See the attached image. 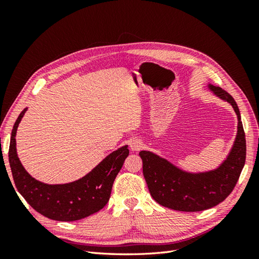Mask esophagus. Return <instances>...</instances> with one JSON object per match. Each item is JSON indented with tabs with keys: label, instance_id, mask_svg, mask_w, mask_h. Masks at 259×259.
Masks as SVG:
<instances>
[{
	"label": "esophagus",
	"instance_id": "1",
	"mask_svg": "<svg viewBox=\"0 0 259 259\" xmlns=\"http://www.w3.org/2000/svg\"><path fill=\"white\" fill-rule=\"evenodd\" d=\"M143 147V143L139 139H133L131 142V149L133 151H138Z\"/></svg>",
	"mask_w": 259,
	"mask_h": 259
}]
</instances>
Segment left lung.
<instances>
[{
	"label": "left lung",
	"instance_id": "obj_1",
	"mask_svg": "<svg viewBox=\"0 0 259 259\" xmlns=\"http://www.w3.org/2000/svg\"><path fill=\"white\" fill-rule=\"evenodd\" d=\"M208 86L216 96L228 101L238 115L236 142L221 166L199 174L187 173L159 155L140 151L148 189L162 206L180 211H200L216 206L232 192L245 164V133L236 100L218 86Z\"/></svg>",
	"mask_w": 259,
	"mask_h": 259
}]
</instances>
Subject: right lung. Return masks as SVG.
<instances>
[{
  "instance_id": "1",
  "label": "right lung",
  "mask_w": 259,
  "mask_h": 259,
  "mask_svg": "<svg viewBox=\"0 0 259 259\" xmlns=\"http://www.w3.org/2000/svg\"><path fill=\"white\" fill-rule=\"evenodd\" d=\"M23 109L14 124L9 160L18 192L36 211L53 221L74 222L97 213L110 199L114 179L130 150L124 146L109 154L88 175L73 183L48 185L31 177L23 168L16 151V132L26 113Z\"/></svg>"
}]
</instances>
